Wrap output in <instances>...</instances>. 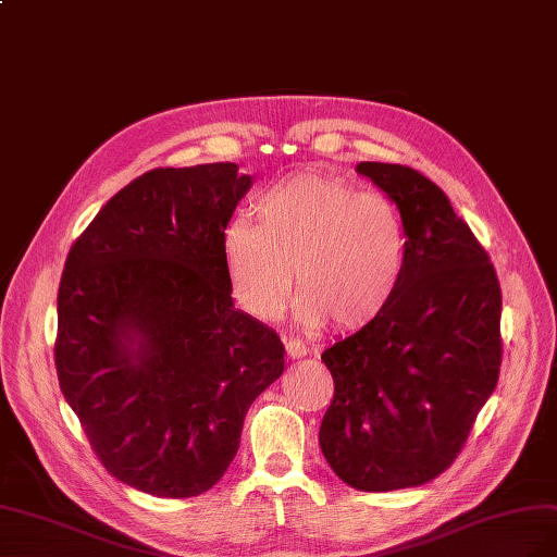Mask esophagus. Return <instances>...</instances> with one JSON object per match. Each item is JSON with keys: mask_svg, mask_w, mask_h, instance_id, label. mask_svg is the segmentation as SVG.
Returning a JSON list of instances; mask_svg holds the SVG:
<instances>
[{"mask_svg": "<svg viewBox=\"0 0 557 557\" xmlns=\"http://www.w3.org/2000/svg\"><path fill=\"white\" fill-rule=\"evenodd\" d=\"M283 343H285V352L290 359H301L306 352H309V350H306V345L297 338H285Z\"/></svg>", "mask_w": 557, "mask_h": 557, "instance_id": "1", "label": "esophagus"}]
</instances>
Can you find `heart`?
Here are the masks:
<instances>
[{
    "label": "heart",
    "instance_id": "obj_1",
    "mask_svg": "<svg viewBox=\"0 0 557 557\" xmlns=\"http://www.w3.org/2000/svg\"><path fill=\"white\" fill-rule=\"evenodd\" d=\"M253 212L258 224L235 216L221 235L230 287L248 313L278 318L290 301L295 274L304 290L297 315L311 327L334 320L352 332L389 309L408 239L387 196L306 172L260 190Z\"/></svg>",
    "mask_w": 557,
    "mask_h": 557
}]
</instances>
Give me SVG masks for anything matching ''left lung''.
I'll use <instances>...</instances> for the list:
<instances>
[{"label":"left lung","mask_w":557,"mask_h":557,"mask_svg":"<svg viewBox=\"0 0 557 557\" xmlns=\"http://www.w3.org/2000/svg\"><path fill=\"white\" fill-rule=\"evenodd\" d=\"M357 172L396 202L406 267L389 309L322 352L334 400L320 449L357 491L421 486L461 454L503 363V293L443 188L398 163Z\"/></svg>","instance_id":"left-lung-1"}]
</instances>
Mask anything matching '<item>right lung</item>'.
<instances>
[{
    "instance_id": "add662e5",
    "label": "right lung",
    "mask_w": 557,
    "mask_h": 557,
    "mask_svg": "<svg viewBox=\"0 0 557 557\" xmlns=\"http://www.w3.org/2000/svg\"><path fill=\"white\" fill-rule=\"evenodd\" d=\"M237 170L133 180L73 242L57 293L62 394L103 468L157 497L219 482L285 367L276 332L230 297L221 235L253 182Z\"/></svg>"
}]
</instances>
